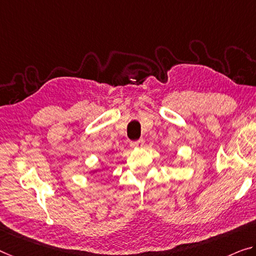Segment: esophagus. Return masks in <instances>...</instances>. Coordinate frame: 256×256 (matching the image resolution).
Returning a JSON list of instances; mask_svg holds the SVG:
<instances>
[{
    "mask_svg": "<svg viewBox=\"0 0 256 256\" xmlns=\"http://www.w3.org/2000/svg\"><path fill=\"white\" fill-rule=\"evenodd\" d=\"M130 145H132V148H140V146H143V145H144V140L140 138V140H138L132 142Z\"/></svg>",
    "mask_w": 256,
    "mask_h": 256,
    "instance_id": "obj_1",
    "label": "esophagus"
}]
</instances>
